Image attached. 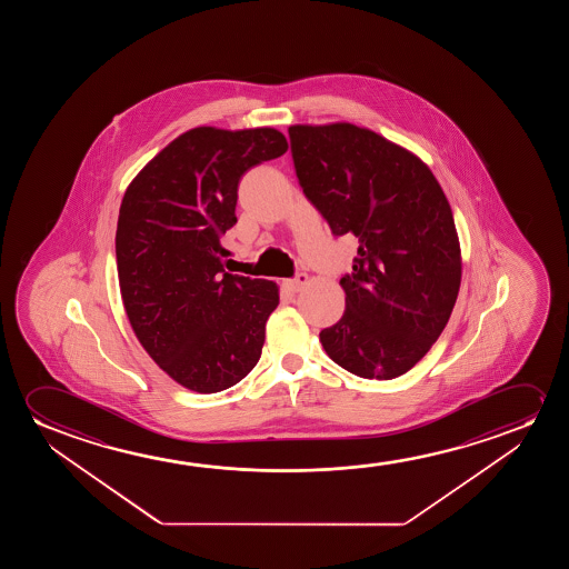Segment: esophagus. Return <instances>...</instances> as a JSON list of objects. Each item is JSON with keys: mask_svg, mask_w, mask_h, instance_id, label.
I'll return each mask as SVG.
<instances>
[{"mask_svg": "<svg viewBox=\"0 0 569 569\" xmlns=\"http://www.w3.org/2000/svg\"><path fill=\"white\" fill-rule=\"evenodd\" d=\"M307 281H309V276H307V273L297 272L296 276L291 278V280H288L286 286H288L289 291H293V293H296V291H299V289L303 288Z\"/></svg>", "mask_w": 569, "mask_h": 569, "instance_id": "1", "label": "esophagus"}]
</instances>
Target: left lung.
<instances>
[{
    "label": "left lung",
    "instance_id": "obj_1",
    "mask_svg": "<svg viewBox=\"0 0 569 569\" xmlns=\"http://www.w3.org/2000/svg\"><path fill=\"white\" fill-rule=\"evenodd\" d=\"M299 187L358 257L346 311L320 330L328 356L363 379L410 371L447 327L460 288L451 206L418 157L353 124L291 126Z\"/></svg>",
    "mask_w": 569,
    "mask_h": 569
}]
</instances>
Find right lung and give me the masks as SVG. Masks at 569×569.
Segmentation results:
<instances>
[{
	"label": "right lung",
	"instance_id": "obj_1",
	"mask_svg": "<svg viewBox=\"0 0 569 569\" xmlns=\"http://www.w3.org/2000/svg\"><path fill=\"white\" fill-rule=\"evenodd\" d=\"M273 128H194L132 180L120 206L117 264L126 315L157 366L194 392L244 379L280 303L273 281L223 270L242 174L283 156Z\"/></svg>",
	"mask_w": 569,
	"mask_h": 569
}]
</instances>
